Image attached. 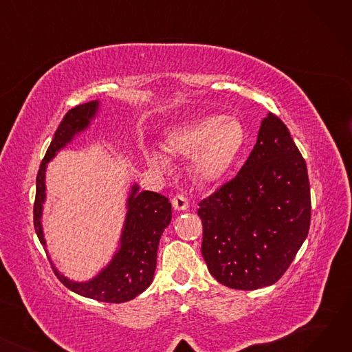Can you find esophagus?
Masks as SVG:
<instances>
[{"mask_svg": "<svg viewBox=\"0 0 352 352\" xmlns=\"http://www.w3.org/2000/svg\"><path fill=\"white\" fill-rule=\"evenodd\" d=\"M173 207H174V210H177V211H186V210H188V207H190L188 198L181 195V194L175 195V197L173 198Z\"/></svg>", "mask_w": 352, "mask_h": 352, "instance_id": "obj_1", "label": "esophagus"}]
</instances>
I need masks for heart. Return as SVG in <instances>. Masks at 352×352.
Returning a JSON list of instances; mask_svg holds the SVG:
<instances>
[{"label": "heart", "mask_w": 352, "mask_h": 352, "mask_svg": "<svg viewBox=\"0 0 352 352\" xmlns=\"http://www.w3.org/2000/svg\"><path fill=\"white\" fill-rule=\"evenodd\" d=\"M247 144V129L235 117L221 114L198 117L171 129L164 148L174 157H188L195 179L204 186L224 179ZM148 161L158 170H168L162 154H148Z\"/></svg>", "instance_id": "1"}]
</instances>
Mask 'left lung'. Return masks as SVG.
<instances>
[{
    "mask_svg": "<svg viewBox=\"0 0 352 352\" xmlns=\"http://www.w3.org/2000/svg\"><path fill=\"white\" fill-rule=\"evenodd\" d=\"M198 215L218 283L251 291L281 278L308 235L311 197L307 164L280 118H263L243 168L199 202Z\"/></svg>",
    "mask_w": 352,
    "mask_h": 352,
    "instance_id": "1",
    "label": "left lung"
}]
</instances>
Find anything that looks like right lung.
<instances>
[{
  "instance_id": "1",
  "label": "right lung",
  "mask_w": 352,
  "mask_h": 352,
  "mask_svg": "<svg viewBox=\"0 0 352 352\" xmlns=\"http://www.w3.org/2000/svg\"><path fill=\"white\" fill-rule=\"evenodd\" d=\"M100 101H89L69 109L61 121L36 175V194L34 204V228L43 244L51 267L58 280L72 292L102 302H125L144 292L154 280L157 251L164 230L171 223V202L153 191H140L134 182L129 188L125 219L120 235L118 248L109 263L97 275L87 281H74L61 274L48 254L43 228V211L45 204L47 164L58 151L71 144L98 116Z\"/></svg>"
}]
</instances>
